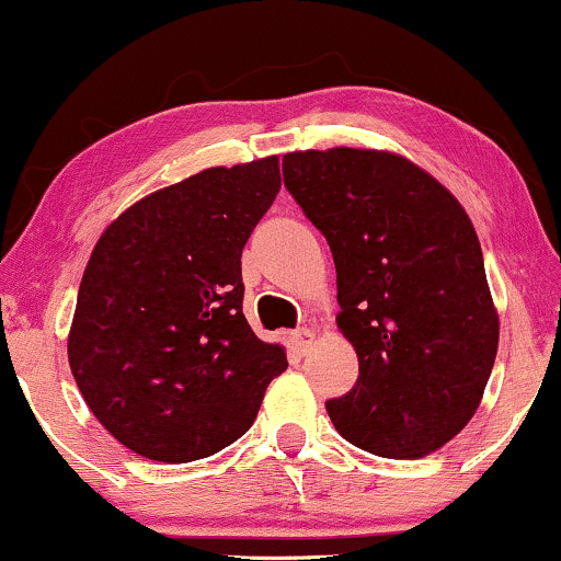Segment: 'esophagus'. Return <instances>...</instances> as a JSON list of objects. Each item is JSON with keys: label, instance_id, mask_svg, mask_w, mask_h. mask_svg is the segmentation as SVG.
I'll use <instances>...</instances> for the list:
<instances>
[{"label": "esophagus", "instance_id": "34e87169", "mask_svg": "<svg viewBox=\"0 0 561 561\" xmlns=\"http://www.w3.org/2000/svg\"><path fill=\"white\" fill-rule=\"evenodd\" d=\"M313 332H310V329H295L293 332V345H295V350H298V353H306V350L313 345Z\"/></svg>", "mask_w": 561, "mask_h": 561}]
</instances>
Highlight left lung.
I'll return each mask as SVG.
<instances>
[{"label":"left lung","mask_w":561,"mask_h":561,"mask_svg":"<svg viewBox=\"0 0 561 561\" xmlns=\"http://www.w3.org/2000/svg\"><path fill=\"white\" fill-rule=\"evenodd\" d=\"M285 187L327 238L336 327L360 376L327 402L334 428L389 460L436 451L481 404L499 316L460 201L413 161L370 148L295 151Z\"/></svg>","instance_id":"obj_1"}]
</instances>
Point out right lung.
<instances>
[{"instance_id":"right-lung-1","label":"right lung","mask_w":561,"mask_h":561,"mask_svg":"<svg viewBox=\"0 0 561 561\" xmlns=\"http://www.w3.org/2000/svg\"><path fill=\"white\" fill-rule=\"evenodd\" d=\"M282 187L279 159L211 167L104 229L67 357L99 423L157 462H193L253 426L285 347L242 316L240 255Z\"/></svg>"}]
</instances>
